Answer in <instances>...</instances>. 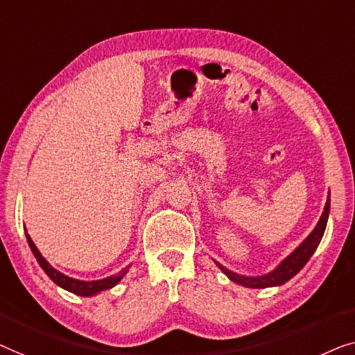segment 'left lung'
Here are the masks:
<instances>
[{"mask_svg":"<svg viewBox=\"0 0 355 355\" xmlns=\"http://www.w3.org/2000/svg\"><path fill=\"white\" fill-rule=\"evenodd\" d=\"M328 216H329V194L327 198V204L325 209H323L320 218H318L315 228L312 230L311 234L304 239V241L299 244V246L294 249V251L289 254L288 257H284L278 266L273 268L272 272L263 273V275L259 277H246V275H239L236 272L228 270L227 267H223L222 263H218L217 261H214L217 263V267L225 273V275L232 279L233 283L241 284L244 288H254V289H261V288H272V286H282L286 282H289L294 275H297L301 272V268L306 266L309 262V259L312 257V254L315 252V249L320 244L323 233H325L327 228V222H328Z\"/></svg>","mask_w":355,"mask_h":355,"instance_id":"1","label":"left lung"}]
</instances>
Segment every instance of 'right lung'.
Masks as SVG:
<instances>
[{"mask_svg":"<svg viewBox=\"0 0 355 355\" xmlns=\"http://www.w3.org/2000/svg\"><path fill=\"white\" fill-rule=\"evenodd\" d=\"M26 236H27V243H28L30 249H32L35 259H37V262L40 263V267L43 268L44 273H46V275L51 278L53 282L58 284V286H61L62 289H66V291H69V293L77 294V296L92 297V296H96V294H99L101 291H106V289L114 288L123 277L127 275V272L130 268V266H128L125 268H122V270L116 273V275H111V277L103 278V279H93V282H85V279L67 277L59 270H56V268H54L51 263H49L46 259L42 256V252H40L38 248L35 246V243L32 241V238H30L27 230H26Z\"/></svg>","mask_w":355,"mask_h":355,"instance_id":"1","label":"right lung"}]
</instances>
